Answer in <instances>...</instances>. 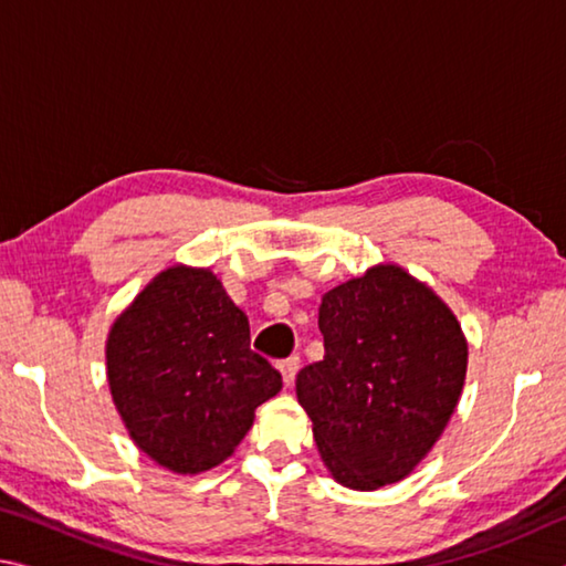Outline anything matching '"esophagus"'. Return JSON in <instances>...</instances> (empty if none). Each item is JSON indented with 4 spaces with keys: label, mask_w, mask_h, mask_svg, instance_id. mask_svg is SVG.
<instances>
[{
    "label": "esophagus",
    "mask_w": 566,
    "mask_h": 566,
    "mask_svg": "<svg viewBox=\"0 0 566 566\" xmlns=\"http://www.w3.org/2000/svg\"><path fill=\"white\" fill-rule=\"evenodd\" d=\"M280 371H282L284 385L290 387L292 381H294V377H296V371H300V357H290V359L280 361Z\"/></svg>",
    "instance_id": "obj_1"
}]
</instances>
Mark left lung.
Segmentation results:
<instances>
[{
	"mask_svg": "<svg viewBox=\"0 0 566 566\" xmlns=\"http://www.w3.org/2000/svg\"><path fill=\"white\" fill-rule=\"evenodd\" d=\"M324 359L296 399L334 482L371 492L411 474L452 419L467 337L432 286L397 264L369 266L322 296Z\"/></svg>",
	"mask_w": 566,
	"mask_h": 566,
	"instance_id": "obj_1",
	"label": "left lung"
}]
</instances>
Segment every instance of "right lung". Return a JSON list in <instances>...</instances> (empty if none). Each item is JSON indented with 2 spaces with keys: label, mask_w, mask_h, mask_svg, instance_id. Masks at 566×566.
Returning a JSON list of instances; mask_svg holds the SVG:
<instances>
[{
  "label": "right lung",
  "mask_w": 566,
  "mask_h": 566,
  "mask_svg": "<svg viewBox=\"0 0 566 566\" xmlns=\"http://www.w3.org/2000/svg\"><path fill=\"white\" fill-rule=\"evenodd\" d=\"M107 381L132 442L199 474L234 454L282 375L249 349V319L205 266L159 272L114 319Z\"/></svg>",
  "instance_id": "right-lung-1"
}]
</instances>
